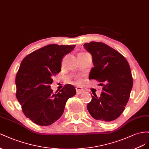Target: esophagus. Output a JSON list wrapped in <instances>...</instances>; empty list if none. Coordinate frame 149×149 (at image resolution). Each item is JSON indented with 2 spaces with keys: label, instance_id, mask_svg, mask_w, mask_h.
<instances>
[{
  "label": "esophagus",
  "instance_id": "1",
  "mask_svg": "<svg viewBox=\"0 0 149 149\" xmlns=\"http://www.w3.org/2000/svg\"><path fill=\"white\" fill-rule=\"evenodd\" d=\"M75 89H76V91H77V93H78V94H81V93H82L84 92V90L81 87L77 86L75 87Z\"/></svg>",
  "mask_w": 149,
  "mask_h": 149
}]
</instances>
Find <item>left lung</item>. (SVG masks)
<instances>
[{
	"instance_id": "left-lung-1",
	"label": "left lung",
	"mask_w": 149,
	"mask_h": 149,
	"mask_svg": "<svg viewBox=\"0 0 149 149\" xmlns=\"http://www.w3.org/2000/svg\"><path fill=\"white\" fill-rule=\"evenodd\" d=\"M84 47L92 55L94 66L89 80H97L103 87L100 97L92 95L88 111L96 120H116L124 110L133 86L129 63L121 54L102 42H91Z\"/></svg>"
}]
</instances>
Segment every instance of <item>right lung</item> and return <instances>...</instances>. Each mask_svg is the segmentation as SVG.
I'll list each match as a JSON object with an SVG mask.
<instances>
[{
  "label": "right lung",
  "mask_w": 149,
  "mask_h": 149,
  "mask_svg": "<svg viewBox=\"0 0 149 149\" xmlns=\"http://www.w3.org/2000/svg\"><path fill=\"white\" fill-rule=\"evenodd\" d=\"M75 47L49 44L27 55L20 63L15 77L16 97L25 116L37 125L57 121L67 100L76 94L72 85H65L56 93L50 86L53 76L61 70L63 58Z\"/></svg>",
  "instance_id": "right-lung-1"
}]
</instances>
